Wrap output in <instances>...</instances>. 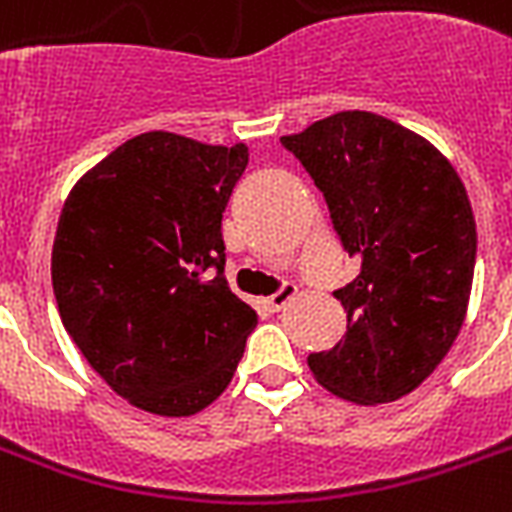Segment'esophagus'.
<instances>
[{
    "instance_id": "obj_1",
    "label": "esophagus",
    "mask_w": 512,
    "mask_h": 512,
    "mask_svg": "<svg viewBox=\"0 0 512 512\" xmlns=\"http://www.w3.org/2000/svg\"><path fill=\"white\" fill-rule=\"evenodd\" d=\"M295 295H298V287L290 282H284L282 287H279V290L273 292L271 298H268V308H271V311H282V308L287 306L292 298H295Z\"/></svg>"
}]
</instances>
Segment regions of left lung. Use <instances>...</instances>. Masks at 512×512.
<instances>
[{
  "instance_id": "left-lung-1",
  "label": "left lung",
  "mask_w": 512,
  "mask_h": 512,
  "mask_svg": "<svg viewBox=\"0 0 512 512\" xmlns=\"http://www.w3.org/2000/svg\"><path fill=\"white\" fill-rule=\"evenodd\" d=\"M322 190L360 273L333 295L346 335L308 354L333 395L392 403L438 368L462 330L475 271V217L454 166L424 136L373 112H338L282 136Z\"/></svg>"
}]
</instances>
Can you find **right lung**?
I'll return each instance as SVG.
<instances>
[{"label":"right lung","mask_w":512,"mask_h":512,"mask_svg":"<svg viewBox=\"0 0 512 512\" xmlns=\"http://www.w3.org/2000/svg\"><path fill=\"white\" fill-rule=\"evenodd\" d=\"M247 163V144L150 131L83 174L61 209L50 260L61 322L142 411L193 416L239 368L257 314L222 276V212Z\"/></svg>","instance_id":"right-lung-1"}]
</instances>
